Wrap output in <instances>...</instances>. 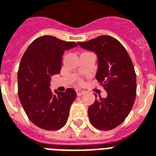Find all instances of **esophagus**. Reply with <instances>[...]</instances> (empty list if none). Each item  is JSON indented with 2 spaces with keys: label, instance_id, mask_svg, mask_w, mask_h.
Wrapping results in <instances>:
<instances>
[{
  "label": "esophagus",
  "instance_id": "obj_1",
  "mask_svg": "<svg viewBox=\"0 0 156 156\" xmlns=\"http://www.w3.org/2000/svg\"><path fill=\"white\" fill-rule=\"evenodd\" d=\"M76 93H77V95L78 96H80V95H82L84 92L83 91V90H81V89H76Z\"/></svg>",
  "mask_w": 156,
  "mask_h": 156
}]
</instances>
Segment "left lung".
<instances>
[{"mask_svg":"<svg viewBox=\"0 0 156 156\" xmlns=\"http://www.w3.org/2000/svg\"><path fill=\"white\" fill-rule=\"evenodd\" d=\"M78 44L97 55L96 78L107 92L106 98L99 96L89 106V120L98 129H113L124 122L135 100L136 75L133 62L124 46L110 36H99Z\"/></svg>","mask_w":156,"mask_h":156,"instance_id":"obj_1","label":"left lung"}]
</instances>
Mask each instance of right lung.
<instances>
[{
  "label": "right lung",
  "mask_w": 156,
  "mask_h": 156,
  "mask_svg": "<svg viewBox=\"0 0 156 156\" xmlns=\"http://www.w3.org/2000/svg\"><path fill=\"white\" fill-rule=\"evenodd\" d=\"M73 41L42 36L29 45L22 56L17 73L18 96L24 111L33 124L46 130H57L68 121L77 94L50 88L51 77L59 74L65 51L76 48Z\"/></svg>",
  "instance_id": "1"
}]
</instances>
